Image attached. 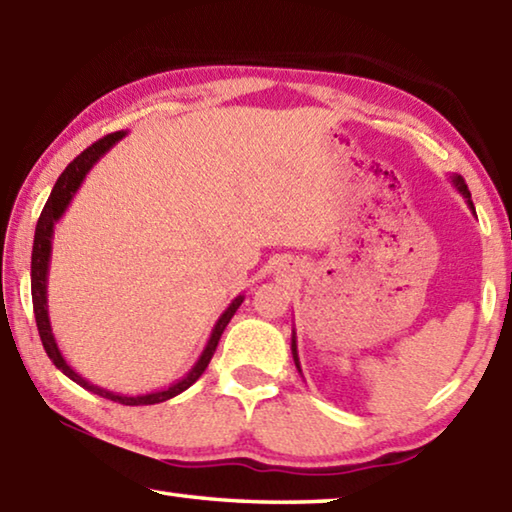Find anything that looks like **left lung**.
I'll list each match as a JSON object with an SVG mask.
<instances>
[{
  "mask_svg": "<svg viewBox=\"0 0 512 512\" xmlns=\"http://www.w3.org/2000/svg\"><path fill=\"white\" fill-rule=\"evenodd\" d=\"M449 183H452L454 187H456V192L461 194L463 198H465V203H467V207H470V212L476 216V212H474V203H472V196H470V189H467V185H465V180L458 176V173H452V176H449ZM291 354H293V363H296V368H298V372L302 375V368H300V359H298V341H296V327L291 329Z\"/></svg>",
  "mask_w": 512,
  "mask_h": 512,
  "instance_id": "obj_1",
  "label": "left lung"
}]
</instances>
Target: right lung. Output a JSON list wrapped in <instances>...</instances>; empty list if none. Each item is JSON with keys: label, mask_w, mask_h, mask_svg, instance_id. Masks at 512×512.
Returning <instances> with one entry per match:
<instances>
[{"label": "right lung", "mask_w": 512, "mask_h": 512, "mask_svg": "<svg viewBox=\"0 0 512 512\" xmlns=\"http://www.w3.org/2000/svg\"><path fill=\"white\" fill-rule=\"evenodd\" d=\"M128 131H117L108 137H103L97 144H92L90 149H85L79 158L74 162L67 164V169L60 173V178L56 180L54 189H51L49 201L42 210L38 225H36V237H33V253H31V298H33V311H36V323H38V332H40V341L45 345L47 357L54 361V366L63 372L65 377L76 381L85 391H90L99 397H106V400L126 404V406H144V404H158V402H167L171 397L180 395L187 391L194 381L203 375L207 363L214 357L216 345H219V339L223 334L225 325L230 323V318L235 316V311L239 309L241 302H244V293H239L237 298H232L228 307L223 309V314L216 320L210 339H207L203 352L198 354V359L192 368H189L183 377L173 381V384L160 388V391H151V393H140V395H126V393H115L108 391V388H101L97 384H92L90 379H85L79 375L72 366H69L65 354L60 352L54 329H51V320H49V302H47V282H49V262H51V241H54V228L56 223L63 219V214L67 212L72 198L79 192L85 176H88L90 169L97 164L103 155H106L112 146H115L119 140H124Z\"/></svg>", "instance_id": "right-lung-1"}]
</instances>
